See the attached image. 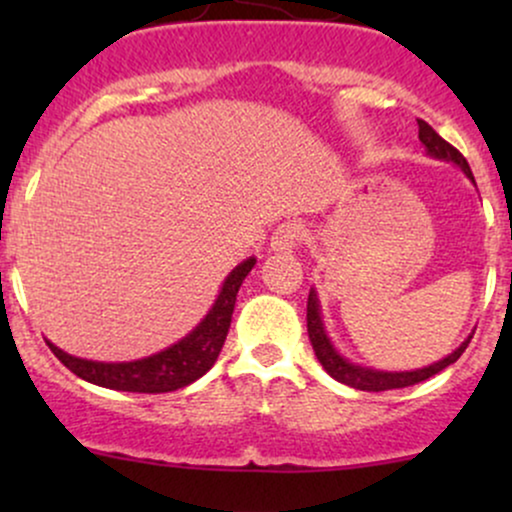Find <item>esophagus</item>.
I'll use <instances>...</instances> for the list:
<instances>
[{
	"label": "esophagus",
	"instance_id": "34e87169",
	"mask_svg": "<svg viewBox=\"0 0 512 512\" xmlns=\"http://www.w3.org/2000/svg\"><path fill=\"white\" fill-rule=\"evenodd\" d=\"M303 223L298 221H286L281 223L272 236V250L274 252H293L301 245L303 240Z\"/></svg>",
	"mask_w": 512,
	"mask_h": 512
}]
</instances>
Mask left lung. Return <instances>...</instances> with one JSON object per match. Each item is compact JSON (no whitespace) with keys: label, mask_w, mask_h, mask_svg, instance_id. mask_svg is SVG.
Here are the masks:
<instances>
[{"label":"left lung","mask_w":512,"mask_h":512,"mask_svg":"<svg viewBox=\"0 0 512 512\" xmlns=\"http://www.w3.org/2000/svg\"><path fill=\"white\" fill-rule=\"evenodd\" d=\"M419 139L421 144L426 146V151L433 158H440V161H450L455 163L457 168L464 170L469 180L474 182L472 170H469L467 158H464L455 146L445 142L443 137L433 129L428 122L419 120ZM308 337L310 344H313V351L317 356V361L322 363V368L332 375L334 380L339 383L354 387V390H363V392H385V390H399V387H409L416 383H424V380L433 378V375L440 373L443 368H448L450 363H455L457 358L464 354L467 349L469 339L467 337L464 342L457 346L452 354H448L443 361L433 363V366L419 368V370H402V373H387V370H373V368H363L356 366V363H349L344 356H339V351L334 349L330 337H327L325 325H322V315H320V301H317V293L310 289L308 293Z\"/></svg>","instance_id":"left-lung-1"}]
</instances>
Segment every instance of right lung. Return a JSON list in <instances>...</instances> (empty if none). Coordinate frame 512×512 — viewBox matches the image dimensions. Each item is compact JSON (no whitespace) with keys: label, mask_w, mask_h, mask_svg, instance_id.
Returning a JSON list of instances; mask_svg holds the SVG:
<instances>
[{"label":"right lung","mask_w":512,"mask_h":512,"mask_svg":"<svg viewBox=\"0 0 512 512\" xmlns=\"http://www.w3.org/2000/svg\"><path fill=\"white\" fill-rule=\"evenodd\" d=\"M255 257L240 262L231 274L223 281L219 298L204 320L192 330L187 337H182L178 344L168 346V349L158 351L154 356L139 358V361L127 363H103V361H86V358H76L64 354L55 344L48 342L50 351L60 361L79 375L81 380L93 385L108 387V390L122 392H146V395H156V392H173L180 387L195 383L202 378L207 370L214 366V361L221 354V346L226 342L228 327H231L233 308H236V296L240 284L250 269L255 267Z\"/></svg>","instance_id":"obj_1"}]
</instances>
